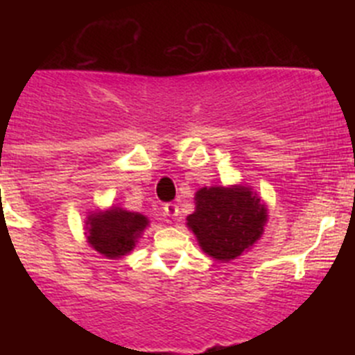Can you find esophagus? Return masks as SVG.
<instances>
[{
  "instance_id": "1",
  "label": "esophagus",
  "mask_w": 355,
  "mask_h": 355,
  "mask_svg": "<svg viewBox=\"0 0 355 355\" xmlns=\"http://www.w3.org/2000/svg\"><path fill=\"white\" fill-rule=\"evenodd\" d=\"M164 216L166 218H177L178 216V206L175 202L164 204Z\"/></svg>"
}]
</instances>
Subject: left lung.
Returning <instances> with one entry per match:
<instances>
[{"label":"left lung","mask_w":355,"mask_h":355,"mask_svg":"<svg viewBox=\"0 0 355 355\" xmlns=\"http://www.w3.org/2000/svg\"><path fill=\"white\" fill-rule=\"evenodd\" d=\"M194 199L196 211L187 216V227L213 259H237L263 235L268 209L245 185L202 187Z\"/></svg>","instance_id":"left-lung-1"}]
</instances>
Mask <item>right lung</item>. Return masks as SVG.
<instances>
[{
    "label": "right lung",
    "instance_id": "add662e5",
    "mask_svg": "<svg viewBox=\"0 0 355 355\" xmlns=\"http://www.w3.org/2000/svg\"><path fill=\"white\" fill-rule=\"evenodd\" d=\"M149 225V220L141 213H130L121 207L108 211H96L87 216V242L108 259L127 256Z\"/></svg>",
    "mask_w": 355,
    "mask_h": 355
}]
</instances>
